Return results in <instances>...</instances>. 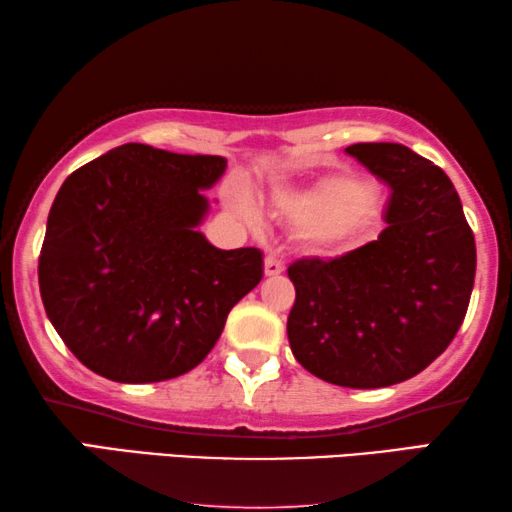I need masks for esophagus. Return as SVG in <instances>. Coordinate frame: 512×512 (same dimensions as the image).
<instances>
[{"instance_id":"esophagus-1","label":"esophagus","mask_w":512,"mask_h":512,"mask_svg":"<svg viewBox=\"0 0 512 512\" xmlns=\"http://www.w3.org/2000/svg\"><path fill=\"white\" fill-rule=\"evenodd\" d=\"M282 271H285V264H282L278 257L269 255V257L264 259V273L269 275V278H275V275H280Z\"/></svg>"}]
</instances>
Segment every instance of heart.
I'll return each mask as SVG.
<instances>
[{"label":"heart","instance_id":"heart-1","mask_svg":"<svg viewBox=\"0 0 512 512\" xmlns=\"http://www.w3.org/2000/svg\"><path fill=\"white\" fill-rule=\"evenodd\" d=\"M378 193L353 175H326L310 186H278L271 196L275 212L305 225L312 246H332L378 212Z\"/></svg>","mask_w":512,"mask_h":512}]
</instances>
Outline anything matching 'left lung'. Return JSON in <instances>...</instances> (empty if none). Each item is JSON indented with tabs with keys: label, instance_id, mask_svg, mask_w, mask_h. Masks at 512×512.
I'll return each mask as SVG.
<instances>
[{
	"label": "left lung",
	"instance_id": "1",
	"mask_svg": "<svg viewBox=\"0 0 512 512\" xmlns=\"http://www.w3.org/2000/svg\"><path fill=\"white\" fill-rule=\"evenodd\" d=\"M346 152L392 189L387 227L342 257L289 266L296 300L287 335L316 378L376 389L417 376L456 337L474 289L476 243L458 191L433 161L401 143Z\"/></svg>",
	"mask_w": 512,
	"mask_h": 512
}]
</instances>
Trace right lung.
Returning <instances> with one entry per match:
<instances>
[{
	"label": "right lung",
	"mask_w": 512,
	"mask_h": 512,
	"mask_svg": "<svg viewBox=\"0 0 512 512\" xmlns=\"http://www.w3.org/2000/svg\"><path fill=\"white\" fill-rule=\"evenodd\" d=\"M227 161L125 143L56 193L38 285L75 358L116 383H159L207 358L227 314L264 275L262 250L198 230Z\"/></svg>",
	"instance_id": "add662e5"
}]
</instances>
